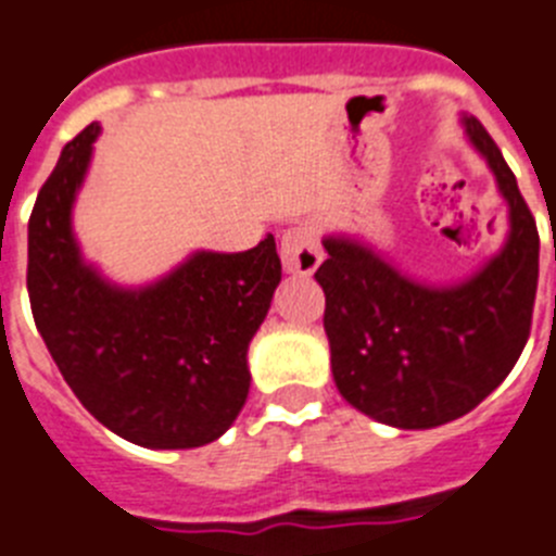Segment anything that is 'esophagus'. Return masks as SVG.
Returning <instances> with one entry per match:
<instances>
[{"mask_svg": "<svg viewBox=\"0 0 556 556\" xmlns=\"http://www.w3.org/2000/svg\"><path fill=\"white\" fill-rule=\"evenodd\" d=\"M279 256H282V268L288 274H314L321 263V245L319 237H316V228L307 226V223L288 228L282 235Z\"/></svg>", "mask_w": 556, "mask_h": 556, "instance_id": "obj_1", "label": "esophagus"}]
</instances>
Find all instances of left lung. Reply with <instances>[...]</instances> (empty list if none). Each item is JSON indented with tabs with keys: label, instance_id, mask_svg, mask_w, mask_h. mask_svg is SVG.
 <instances>
[{
	"label": "left lung",
	"instance_id": "left-lung-1",
	"mask_svg": "<svg viewBox=\"0 0 556 556\" xmlns=\"http://www.w3.org/2000/svg\"><path fill=\"white\" fill-rule=\"evenodd\" d=\"M508 206L501 251L450 286L415 279L370 242L321 237L330 370L342 399L399 429L450 424L501 387L529 342L538 296L540 237L517 180L475 115H460Z\"/></svg>",
	"mask_w": 556,
	"mask_h": 556
}]
</instances>
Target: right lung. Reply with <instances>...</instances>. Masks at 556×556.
<instances>
[{
  "mask_svg": "<svg viewBox=\"0 0 556 556\" xmlns=\"http://www.w3.org/2000/svg\"><path fill=\"white\" fill-rule=\"evenodd\" d=\"M98 135L90 124L62 149L33 206V319L70 390L115 435L147 450L212 444L249 399V344L282 279L277 242L194 251L147 286L112 282L73 231Z\"/></svg>",
  "mask_w": 556,
  "mask_h": 556,
  "instance_id": "1",
  "label": "right lung"
}]
</instances>
